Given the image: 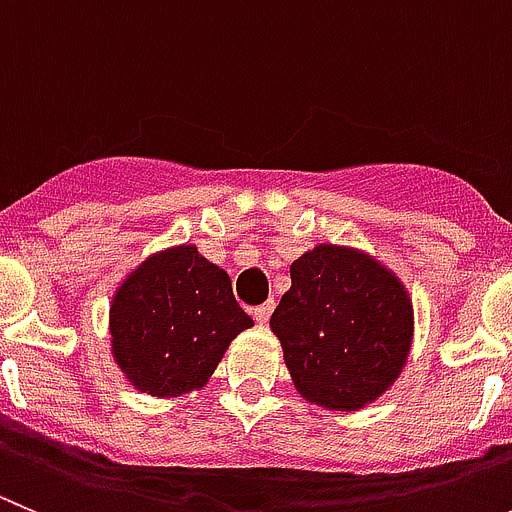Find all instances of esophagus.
I'll list each match as a JSON object with an SVG mask.
<instances>
[{
    "instance_id": "esophagus-1",
    "label": "esophagus",
    "mask_w": 512,
    "mask_h": 512,
    "mask_svg": "<svg viewBox=\"0 0 512 512\" xmlns=\"http://www.w3.org/2000/svg\"><path fill=\"white\" fill-rule=\"evenodd\" d=\"M273 308H275V301H267V303H262V306H257L255 311H252V316H255L257 324H267V319H270Z\"/></svg>"
}]
</instances>
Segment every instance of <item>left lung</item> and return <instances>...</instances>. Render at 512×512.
<instances>
[{
	"instance_id": "1",
	"label": "left lung",
	"mask_w": 512,
	"mask_h": 512,
	"mask_svg": "<svg viewBox=\"0 0 512 512\" xmlns=\"http://www.w3.org/2000/svg\"><path fill=\"white\" fill-rule=\"evenodd\" d=\"M298 393L329 411H359L398 380L413 339L405 285L372 255L319 245L290 265L270 316Z\"/></svg>"
}]
</instances>
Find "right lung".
<instances>
[{
  "label": "right lung",
  "mask_w": 512,
  "mask_h": 512,
  "mask_svg": "<svg viewBox=\"0 0 512 512\" xmlns=\"http://www.w3.org/2000/svg\"><path fill=\"white\" fill-rule=\"evenodd\" d=\"M250 326L229 275L193 245L147 257L122 280L109 308L114 362L155 398L204 388L234 336Z\"/></svg>",
  "instance_id": "add662e5"
}]
</instances>
